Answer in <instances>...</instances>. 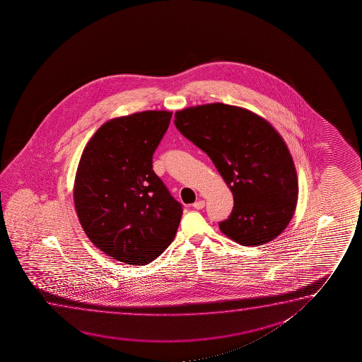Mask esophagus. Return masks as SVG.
<instances>
[{
	"label": "esophagus",
	"mask_w": 362,
	"mask_h": 362,
	"mask_svg": "<svg viewBox=\"0 0 362 362\" xmlns=\"http://www.w3.org/2000/svg\"><path fill=\"white\" fill-rule=\"evenodd\" d=\"M204 206H205V202L204 200H198V202H195L193 204V208L197 209V210H202Z\"/></svg>",
	"instance_id": "1"
}]
</instances>
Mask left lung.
<instances>
[{"instance_id": "obj_1", "label": "left lung", "mask_w": 362, "mask_h": 362, "mask_svg": "<svg viewBox=\"0 0 362 362\" xmlns=\"http://www.w3.org/2000/svg\"><path fill=\"white\" fill-rule=\"evenodd\" d=\"M174 124L208 154L233 195L230 216L218 223L228 238L259 246L277 238L292 218L298 179L277 131L248 110L209 104L182 110Z\"/></svg>"}]
</instances>
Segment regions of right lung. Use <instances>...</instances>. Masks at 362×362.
I'll return each instance as SVG.
<instances>
[{"mask_svg":"<svg viewBox=\"0 0 362 362\" xmlns=\"http://www.w3.org/2000/svg\"><path fill=\"white\" fill-rule=\"evenodd\" d=\"M172 112L144 111L103 124L80 158L74 204L90 241L119 262L144 266L173 241L183 205L153 170Z\"/></svg>","mask_w":362,"mask_h":362,"instance_id":"1","label":"right lung"}]
</instances>
